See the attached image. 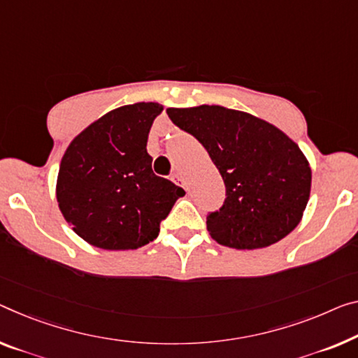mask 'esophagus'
Returning a JSON list of instances; mask_svg holds the SVG:
<instances>
[{
	"label": "esophagus",
	"mask_w": 358,
	"mask_h": 358,
	"mask_svg": "<svg viewBox=\"0 0 358 358\" xmlns=\"http://www.w3.org/2000/svg\"><path fill=\"white\" fill-rule=\"evenodd\" d=\"M171 180L174 184H178V185H180V187H184V189H187V184H185V180H184V178L180 174H178V173H174L173 176H171Z\"/></svg>",
	"instance_id": "34e87169"
}]
</instances>
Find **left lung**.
<instances>
[{
    "instance_id": "1",
    "label": "left lung",
    "mask_w": 358,
    "mask_h": 358,
    "mask_svg": "<svg viewBox=\"0 0 358 358\" xmlns=\"http://www.w3.org/2000/svg\"><path fill=\"white\" fill-rule=\"evenodd\" d=\"M171 122L195 137L222 176L225 200L206 214L219 245L266 248L299 224L310 195L304 153L273 124L221 106L168 108Z\"/></svg>"
}]
</instances>
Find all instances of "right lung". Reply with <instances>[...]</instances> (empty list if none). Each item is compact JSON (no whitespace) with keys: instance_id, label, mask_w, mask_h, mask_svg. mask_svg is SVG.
<instances>
[{"instance_id":"right-lung-1","label":"right lung","mask_w":358,"mask_h":358,"mask_svg":"<svg viewBox=\"0 0 358 358\" xmlns=\"http://www.w3.org/2000/svg\"><path fill=\"white\" fill-rule=\"evenodd\" d=\"M163 107L112 110L71 141L60 162L57 201L65 221L102 250H136L157 238L185 192L152 171L147 139Z\"/></svg>"}]
</instances>
